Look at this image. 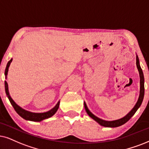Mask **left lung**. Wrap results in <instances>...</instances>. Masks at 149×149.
Segmentation results:
<instances>
[{
  "mask_svg": "<svg viewBox=\"0 0 149 149\" xmlns=\"http://www.w3.org/2000/svg\"><path fill=\"white\" fill-rule=\"evenodd\" d=\"M136 65H137V68L138 69L139 74H140V95H139V98L137 100V103L135 104L134 107L132 109V110H131L127 115H126L125 117L120 118V119L113 120V121H107V120H102L100 118H97V117L95 116V115H93L89 110H88L85 102H84V108H85L86 112L87 113V114L91 117L92 119H93L95 122H97L99 125L102 126V127H111V128L118 127H120V126H122V125L125 124L126 122H128L130 119H131V117L135 113V112L137 111V110L139 109V107L141 106V104H142V102L143 101V99H144V74H143V71L142 70V69H141V67L140 65V61H139V58L137 56H136Z\"/></svg>",
  "mask_w": 149,
  "mask_h": 149,
  "instance_id": "1",
  "label": "left lung"
}]
</instances>
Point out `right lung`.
I'll use <instances>...</instances> for the list:
<instances>
[{
  "label": "right lung",
  "mask_w": 149,
  "mask_h": 149,
  "mask_svg": "<svg viewBox=\"0 0 149 149\" xmlns=\"http://www.w3.org/2000/svg\"><path fill=\"white\" fill-rule=\"evenodd\" d=\"M12 61V58L7 64L6 69H5V78L6 79L7 76V73H8L9 65H10ZM5 93L7 94V96L9 98V100L10 101L11 104H12L13 107H14L15 111H16L17 113L19 115L20 117H22V118H24V119L26 120H29V121H33V122H40L43 120L47 119V118H51V117L54 116V115L56 113V111H58V108H59L60 101H58V103L56 104V105L54 107V108L47 112L33 113V112H30L29 111H26L24 110V109H22L20 107L18 106V105L17 104L14 100H13L12 97H11L9 93L8 84H7V82L6 81H5Z\"/></svg>",
  "instance_id": "add662e5"
}]
</instances>
